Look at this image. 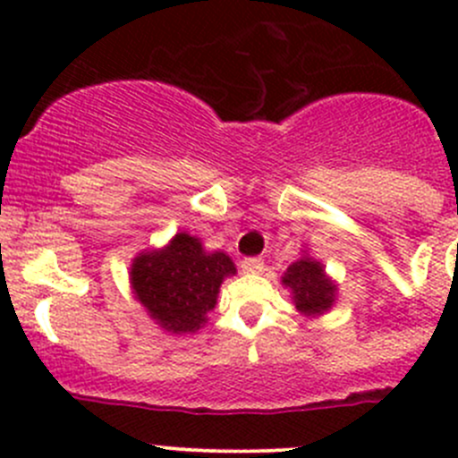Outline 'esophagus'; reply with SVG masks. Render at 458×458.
Here are the masks:
<instances>
[{"mask_svg":"<svg viewBox=\"0 0 458 458\" xmlns=\"http://www.w3.org/2000/svg\"><path fill=\"white\" fill-rule=\"evenodd\" d=\"M242 270L250 272V275H257V272L263 270V259L261 257H246L242 261Z\"/></svg>","mask_w":458,"mask_h":458,"instance_id":"34e87169","label":"esophagus"}]
</instances>
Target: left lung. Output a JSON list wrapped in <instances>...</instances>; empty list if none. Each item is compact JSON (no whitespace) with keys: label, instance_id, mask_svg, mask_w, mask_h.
I'll list each match as a JSON object with an SVG mask.
<instances>
[{"label":"left lung","instance_id":"left-lung-1","mask_svg":"<svg viewBox=\"0 0 458 458\" xmlns=\"http://www.w3.org/2000/svg\"><path fill=\"white\" fill-rule=\"evenodd\" d=\"M284 284L293 288L294 306L303 315H323L335 301V285L326 279L323 267L312 259H299L288 267Z\"/></svg>","mask_w":458,"mask_h":458}]
</instances>
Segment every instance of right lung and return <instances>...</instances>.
I'll list each match as a JSON object with an SVG mask.
<instances>
[{"mask_svg": "<svg viewBox=\"0 0 458 458\" xmlns=\"http://www.w3.org/2000/svg\"><path fill=\"white\" fill-rule=\"evenodd\" d=\"M237 267L224 252H206L182 233L159 252H143L131 270L137 299L170 332H195L216 306V293Z\"/></svg>", "mask_w": 458, "mask_h": 458, "instance_id": "obj_1", "label": "right lung"}]
</instances>
